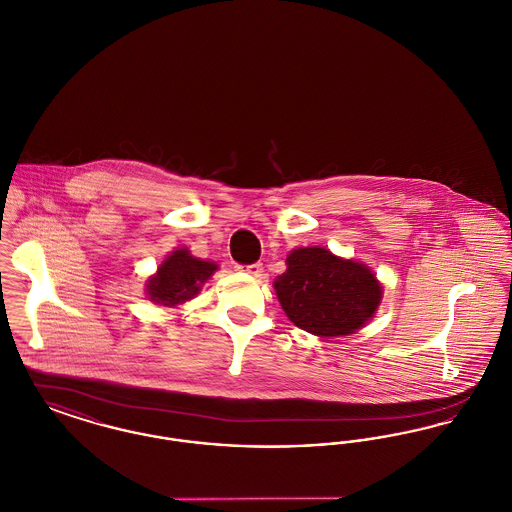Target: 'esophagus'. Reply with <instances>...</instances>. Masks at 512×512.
Wrapping results in <instances>:
<instances>
[{
  "instance_id": "obj_1",
  "label": "esophagus",
  "mask_w": 512,
  "mask_h": 512,
  "mask_svg": "<svg viewBox=\"0 0 512 512\" xmlns=\"http://www.w3.org/2000/svg\"><path fill=\"white\" fill-rule=\"evenodd\" d=\"M238 270H242V272H247V274H251V276H255V278H263V265L261 263H253V265H238Z\"/></svg>"
}]
</instances>
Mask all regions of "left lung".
Returning a JSON list of instances; mask_svg holds the SVG:
<instances>
[{
	"label": "left lung",
	"mask_w": 512,
	"mask_h": 512,
	"mask_svg": "<svg viewBox=\"0 0 512 512\" xmlns=\"http://www.w3.org/2000/svg\"><path fill=\"white\" fill-rule=\"evenodd\" d=\"M274 290L293 324L318 338L349 336L374 317L382 286L370 268L324 247H297Z\"/></svg>",
	"instance_id": "obj_1"
}]
</instances>
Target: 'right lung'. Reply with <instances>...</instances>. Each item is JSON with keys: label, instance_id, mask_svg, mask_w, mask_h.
<instances>
[{"label": "right lung", "instance_id": "1", "mask_svg": "<svg viewBox=\"0 0 512 512\" xmlns=\"http://www.w3.org/2000/svg\"><path fill=\"white\" fill-rule=\"evenodd\" d=\"M217 268L211 261L194 257L186 247L176 249L147 280V297L163 307L182 305L201 292Z\"/></svg>", "mask_w": 512, "mask_h": 512}]
</instances>
